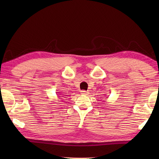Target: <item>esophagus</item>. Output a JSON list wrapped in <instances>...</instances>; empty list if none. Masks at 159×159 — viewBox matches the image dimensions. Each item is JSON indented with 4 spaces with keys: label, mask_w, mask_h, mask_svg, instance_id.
<instances>
[{
    "label": "esophagus",
    "mask_w": 159,
    "mask_h": 159,
    "mask_svg": "<svg viewBox=\"0 0 159 159\" xmlns=\"http://www.w3.org/2000/svg\"><path fill=\"white\" fill-rule=\"evenodd\" d=\"M81 93L82 94V95H88L89 93V92H88V91H81Z\"/></svg>",
    "instance_id": "esophagus-1"
}]
</instances>
